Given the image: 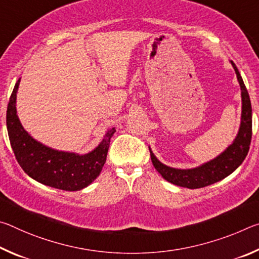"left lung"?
Instances as JSON below:
<instances>
[{"instance_id": "obj_1", "label": "left lung", "mask_w": 259, "mask_h": 259, "mask_svg": "<svg viewBox=\"0 0 259 259\" xmlns=\"http://www.w3.org/2000/svg\"><path fill=\"white\" fill-rule=\"evenodd\" d=\"M233 66L238 82L241 88V102H242V112H241V123L238 135L233 143L222 152L214 159L201 164L196 168L191 169H177L168 166L156 159L154 153L151 152L152 163L156 171L163 177L166 182L174 185L187 187V188H201L211 184L217 183L229 176L235 169H238L242 163L249 152V145L251 142V128H252V111L249 94L241 77L239 69L235 64L231 61Z\"/></svg>"}]
</instances>
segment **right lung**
I'll use <instances>...</instances> for the list:
<instances>
[{
  "mask_svg": "<svg viewBox=\"0 0 259 259\" xmlns=\"http://www.w3.org/2000/svg\"><path fill=\"white\" fill-rule=\"evenodd\" d=\"M20 78L12 91L7 109V129L19 165L30 178L63 191H80L102 172L115 128L109 129L99 145L87 154L58 151L34 139L21 125L16 100Z\"/></svg>",
  "mask_w": 259,
  "mask_h": 259,
  "instance_id": "1",
  "label": "right lung"
}]
</instances>
